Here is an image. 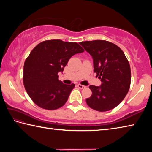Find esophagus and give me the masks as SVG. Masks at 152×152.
Instances as JSON below:
<instances>
[{"mask_svg":"<svg viewBox=\"0 0 152 152\" xmlns=\"http://www.w3.org/2000/svg\"><path fill=\"white\" fill-rule=\"evenodd\" d=\"M77 86L79 88H80V89H83V88H85V86H84V85H82V84H78V85H77Z\"/></svg>","mask_w":152,"mask_h":152,"instance_id":"1","label":"esophagus"}]
</instances>
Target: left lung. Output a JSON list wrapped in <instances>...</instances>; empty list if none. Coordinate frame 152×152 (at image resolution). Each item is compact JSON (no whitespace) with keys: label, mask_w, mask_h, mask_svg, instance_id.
I'll use <instances>...</instances> for the list:
<instances>
[{"label":"left lung","mask_w":152,"mask_h":152,"mask_svg":"<svg viewBox=\"0 0 152 152\" xmlns=\"http://www.w3.org/2000/svg\"><path fill=\"white\" fill-rule=\"evenodd\" d=\"M93 59L94 72L102 82L100 86L91 85V96L86 102L97 111L110 110L121 103L131 84L129 63L117 45L104 40L79 43Z\"/></svg>","instance_id":"8db88e82"}]
</instances>
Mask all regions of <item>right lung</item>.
Listing matches in <instances>:
<instances>
[{
	"instance_id": "add662e5",
	"label": "right lung",
	"mask_w": 152,
	"mask_h": 152,
	"mask_svg": "<svg viewBox=\"0 0 152 152\" xmlns=\"http://www.w3.org/2000/svg\"><path fill=\"white\" fill-rule=\"evenodd\" d=\"M76 42L60 39L44 41L31 51L23 67V84L35 104L47 110L58 109L64 105L75 84L59 80L58 73L72 56L83 52Z\"/></svg>"
}]
</instances>
